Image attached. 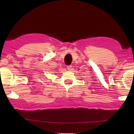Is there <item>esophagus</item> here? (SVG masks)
<instances>
[{"instance_id":"obj_1","label":"esophagus","mask_w":134,"mask_h":134,"mask_svg":"<svg viewBox=\"0 0 134 134\" xmlns=\"http://www.w3.org/2000/svg\"><path fill=\"white\" fill-rule=\"evenodd\" d=\"M67 70H72V68L71 65H67Z\"/></svg>"}]
</instances>
